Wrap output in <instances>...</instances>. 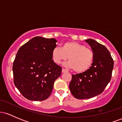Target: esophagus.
I'll list each match as a JSON object with an SVG mask.
<instances>
[{
  "label": "esophagus",
  "instance_id": "1",
  "mask_svg": "<svg viewBox=\"0 0 122 122\" xmlns=\"http://www.w3.org/2000/svg\"><path fill=\"white\" fill-rule=\"evenodd\" d=\"M68 72V71H67L65 69H64V68H62V73H65V72Z\"/></svg>",
  "mask_w": 122,
  "mask_h": 122
}]
</instances>
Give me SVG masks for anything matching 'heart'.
Segmentation results:
<instances>
[{
    "label": "heart",
    "instance_id": "obj_1",
    "mask_svg": "<svg viewBox=\"0 0 122 122\" xmlns=\"http://www.w3.org/2000/svg\"><path fill=\"white\" fill-rule=\"evenodd\" d=\"M53 61L57 64L68 59L66 65L72 68L74 72L83 73L90 68L94 59V54L91 49L76 42H66L62 47H56L51 53Z\"/></svg>",
    "mask_w": 122,
    "mask_h": 122
}]
</instances>
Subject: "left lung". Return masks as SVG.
Returning <instances> with one entry per match:
<instances>
[{"label": "left lung", "instance_id": "8db88e82", "mask_svg": "<svg viewBox=\"0 0 122 122\" xmlns=\"http://www.w3.org/2000/svg\"><path fill=\"white\" fill-rule=\"evenodd\" d=\"M91 47L94 59L83 73L72 75L69 89L75 98L90 99L101 94L111 79L114 60L106 46L92 39L85 40Z\"/></svg>", "mask_w": 122, "mask_h": 122}]
</instances>
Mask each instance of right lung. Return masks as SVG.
Segmentation results:
<instances>
[{"label":"right lung","mask_w":122,"mask_h":122,"mask_svg":"<svg viewBox=\"0 0 122 122\" xmlns=\"http://www.w3.org/2000/svg\"><path fill=\"white\" fill-rule=\"evenodd\" d=\"M57 40L36 37L18 50L13 62L14 82L25 98L42 101L49 97L62 68L52 60Z\"/></svg>","instance_id":"1"}]
</instances>
